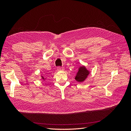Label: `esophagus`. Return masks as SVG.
<instances>
[{"label": "esophagus", "mask_w": 131, "mask_h": 131, "mask_svg": "<svg viewBox=\"0 0 131 131\" xmlns=\"http://www.w3.org/2000/svg\"><path fill=\"white\" fill-rule=\"evenodd\" d=\"M64 68L63 67H57V70L58 71H61V70H64Z\"/></svg>", "instance_id": "1"}]
</instances>
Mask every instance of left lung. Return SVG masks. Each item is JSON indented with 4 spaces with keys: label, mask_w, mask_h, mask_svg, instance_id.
Returning a JSON list of instances; mask_svg holds the SVG:
<instances>
[{
    "label": "left lung",
    "mask_w": 131,
    "mask_h": 131,
    "mask_svg": "<svg viewBox=\"0 0 131 131\" xmlns=\"http://www.w3.org/2000/svg\"><path fill=\"white\" fill-rule=\"evenodd\" d=\"M90 72L85 66H81L78 69V72L75 77V79L78 82H82L86 80Z\"/></svg>",
    "instance_id": "obj_1"
}]
</instances>
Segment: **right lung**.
Returning <instances> with one entry per match:
<instances>
[{
    "label": "right lung",
    "instance_id": "add662e5",
    "mask_svg": "<svg viewBox=\"0 0 131 131\" xmlns=\"http://www.w3.org/2000/svg\"><path fill=\"white\" fill-rule=\"evenodd\" d=\"M41 78H42V79H43V80H45V78H43L42 76H41Z\"/></svg>",
    "mask_w": 131,
    "mask_h": 131
}]
</instances>
